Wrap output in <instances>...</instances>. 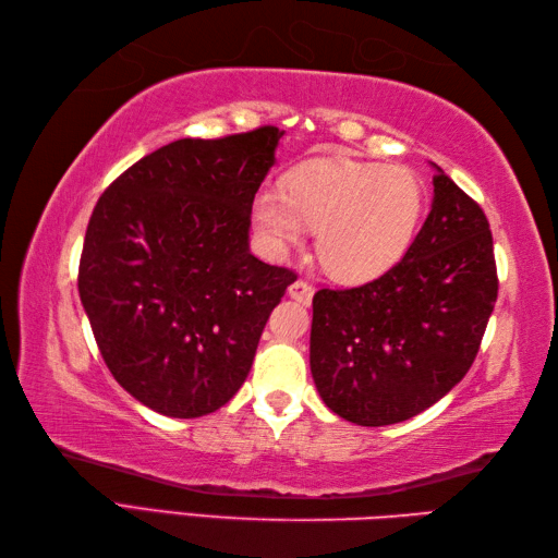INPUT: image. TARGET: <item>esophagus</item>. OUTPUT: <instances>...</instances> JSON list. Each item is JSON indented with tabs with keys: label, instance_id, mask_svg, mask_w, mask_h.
Instances as JSON below:
<instances>
[{
	"label": "esophagus",
	"instance_id": "esophagus-1",
	"mask_svg": "<svg viewBox=\"0 0 558 558\" xmlns=\"http://www.w3.org/2000/svg\"><path fill=\"white\" fill-rule=\"evenodd\" d=\"M288 294H290V298H292L294 302H300V304H312V298H314V286H312V282H306V280H294L292 286L288 288Z\"/></svg>",
	"mask_w": 558,
	"mask_h": 558
}]
</instances>
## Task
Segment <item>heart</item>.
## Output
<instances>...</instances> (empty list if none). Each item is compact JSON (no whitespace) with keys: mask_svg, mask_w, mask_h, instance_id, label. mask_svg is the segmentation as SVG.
<instances>
[{"mask_svg":"<svg viewBox=\"0 0 558 558\" xmlns=\"http://www.w3.org/2000/svg\"><path fill=\"white\" fill-rule=\"evenodd\" d=\"M422 210L424 184L414 170L336 160L290 174L286 194L258 192L252 220L272 254L302 246L310 230H318V258L330 276L369 282L408 254Z\"/></svg>","mask_w":558,"mask_h":558,"instance_id":"1","label":"heart"}]
</instances>
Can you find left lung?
<instances>
[{"mask_svg":"<svg viewBox=\"0 0 558 558\" xmlns=\"http://www.w3.org/2000/svg\"><path fill=\"white\" fill-rule=\"evenodd\" d=\"M434 198L400 264L366 286L318 290L310 364L318 396L360 426L405 422L462 381L494 312L484 210L432 162Z\"/></svg>","mask_w":558,"mask_h":558,"instance_id":"1","label":"left lung"}]
</instances>
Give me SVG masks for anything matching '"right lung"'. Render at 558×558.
Instances as JSON below:
<instances>
[{"label":"right lung","mask_w":558,"mask_h":558,"mask_svg":"<svg viewBox=\"0 0 558 558\" xmlns=\"http://www.w3.org/2000/svg\"><path fill=\"white\" fill-rule=\"evenodd\" d=\"M282 132L180 138L98 201L78 294L112 376L141 405L194 420L242 388L294 272L248 252L252 204Z\"/></svg>","instance_id":"add662e5"}]
</instances>
